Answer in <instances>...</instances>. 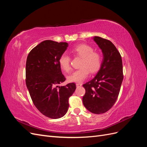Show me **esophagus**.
I'll return each instance as SVG.
<instances>
[{
  "mask_svg": "<svg viewBox=\"0 0 147 147\" xmlns=\"http://www.w3.org/2000/svg\"><path fill=\"white\" fill-rule=\"evenodd\" d=\"M76 86H77V87H80L82 86V84L78 83H76Z\"/></svg>",
  "mask_w": 147,
  "mask_h": 147,
  "instance_id": "esophagus-1",
  "label": "esophagus"
}]
</instances>
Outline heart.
<instances>
[{
  "instance_id": "1",
  "label": "heart",
  "mask_w": 147,
  "mask_h": 147,
  "mask_svg": "<svg viewBox=\"0 0 147 147\" xmlns=\"http://www.w3.org/2000/svg\"><path fill=\"white\" fill-rule=\"evenodd\" d=\"M74 56L82 57L80 63L79 69L74 71L67 77L69 82L79 83L84 81L89 75L90 72L95 74L98 71L102 65V57L99 53L94 51L92 47L82 44L72 49ZM71 57L66 53H63L59 58V64L61 69L68 72L71 69Z\"/></svg>"
}]
</instances>
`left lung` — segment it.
I'll list each match as a JSON object with an SVG mask.
<instances>
[{"instance_id": "1", "label": "left lung", "mask_w": 147, "mask_h": 147, "mask_svg": "<svg viewBox=\"0 0 147 147\" xmlns=\"http://www.w3.org/2000/svg\"><path fill=\"white\" fill-rule=\"evenodd\" d=\"M93 38L102 50L103 61L96 77L83 85L86 91L83 103L91 113L101 114L117 101L123 80V63L119 52L110 40L96 36Z\"/></svg>"}]
</instances>
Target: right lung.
<instances>
[{"instance_id":"add662e5","label":"right lung","mask_w":147,"mask_h":147,"mask_svg":"<svg viewBox=\"0 0 147 147\" xmlns=\"http://www.w3.org/2000/svg\"><path fill=\"white\" fill-rule=\"evenodd\" d=\"M67 47L66 42L45 40L30 51L26 61V83L31 99L40 112L52 119L64 116L76 89L74 83L57 86L65 80L59 58Z\"/></svg>"}]
</instances>
